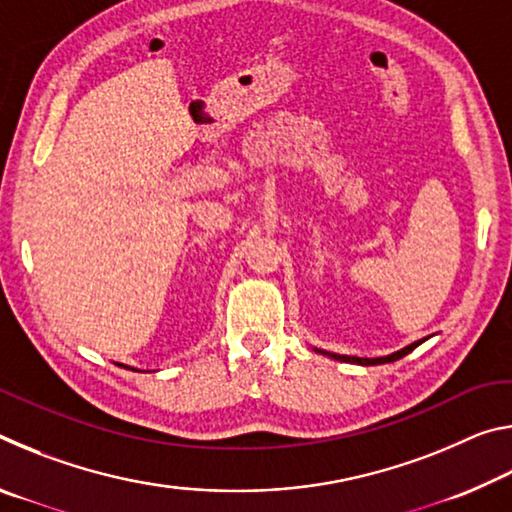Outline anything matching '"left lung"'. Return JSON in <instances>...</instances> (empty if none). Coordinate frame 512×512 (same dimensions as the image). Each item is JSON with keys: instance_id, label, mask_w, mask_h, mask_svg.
<instances>
[{"instance_id": "1", "label": "left lung", "mask_w": 512, "mask_h": 512, "mask_svg": "<svg viewBox=\"0 0 512 512\" xmlns=\"http://www.w3.org/2000/svg\"><path fill=\"white\" fill-rule=\"evenodd\" d=\"M422 341H418V343H411V345H406V348H402V350H397V352H393V354H388V357H379V359H359V357H343V354H329V352H323V350H318V352H323V354H327V357H332V359H339V361H350V363H359V366H377V363H391V361H397V359H402V357H406V354L409 352H413L415 348H418Z\"/></svg>"}]
</instances>
